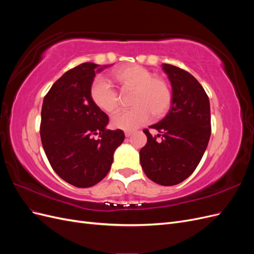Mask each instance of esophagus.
I'll return each mask as SVG.
<instances>
[{
    "label": "esophagus",
    "mask_w": 254,
    "mask_h": 254,
    "mask_svg": "<svg viewBox=\"0 0 254 254\" xmlns=\"http://www.w3.org/2000/svg\"><path fill=\"white\" fill-rule=\"evenodd\" d=\"M132 133H133L132 131H125V136H126V137H129Z\"/></svg>",
    "instance_id": "esophagus-1"
}]
</instances>
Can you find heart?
Segmentation results:
<instances>
[{
    "label": "heart",
    "instance_id": "heart-1",
    "mask_svg": "<svg viewBox=\"0 0 254 254\" xmlns=\"http://www.w3.org/2000/svg\"><path fill=\"white\" fill-rule=\"evenodd\" d=\"M110 81L121 93H130L131 110L118 114L112 119L115 129L131 131L152 118L160 119L166 114L172 103L171 88L165 79L152 75L147 68L139 64H123L112 68ZM91 101L97 108L108 115L121 109V97L111 84L102 77L95 78L90 87Z\"/></svg>",
    "mask_w": 254,
    "mask_h": 254
}]
</instances>
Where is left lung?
Returning <instances> with one entry per match:
<instances>
[{
  "label": "left lung",
  "instance_id": "obj_1",
  "mask_svg": "<svg viewBox=\"0 0 254 254\" xmlns=\"http://www.w3.org/2000/svg\"><path fill=\"white\" fill-rule=\"evenodd\" d=\"M162 67L172 83L171 110L149 127L159 134L143 130L147 143L140 162L150 180L170 187L186 180L200 162L211 136V111L209 97L193 75L172 64Z\"/></svg>",
  "mask_w": 254,
  "mask_h": 254
}]
</instances>
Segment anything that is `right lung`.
Segmentation results:
<instances>
[{
	"instance_id": "obj_1",
	"label": "right lung",
	"mask_w": 254,
	"mask_h": 254,
	"mask_svg": "<svg viewBox=\"0 0 254 254\" xmlns=\"http://www.w3.org/2000/svg\"><path fill=\"white\" fill-rule=\"evenodd\" d=\"M99 67L81 64L65 72L44 96L40 136L53 170L67 183L90 188L109 173L113 153L125 139L107 129L109 118L92 103L90 87Z\"/></svg>"
}]
</instances>
